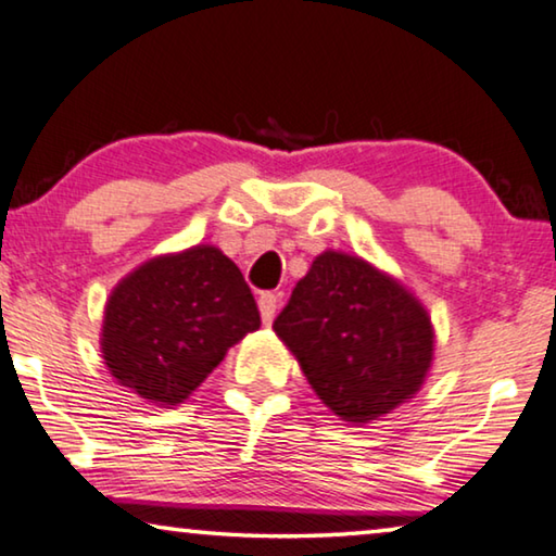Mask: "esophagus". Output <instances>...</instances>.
<instances>
[{"label":"esophagus","instance_id":"1","mask_svg":"<svg viewBox=\"0 0 556 556\" xmlns=\"http://www.w3.org/2000/svg\"><path fill=\"white\" fill-rule=\"evenodd\" d=\"M257 304H260L262 321L271 324V319H275V314H277V306H279V296L275 292H264V294H260Z\"/></svg>","mask_w":556,"mask_h":556}]
</instances>
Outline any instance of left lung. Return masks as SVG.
I'll use <instances>...</instances> for the list:
<instances>
[{
	"instance_id": "1",
	"label": "left lung",
	"mask_w": 556,
	"mask_h": 556,
	"mask_svg": "<svg viewBox=\"0 0 556 556\" xmlns=\"http://www.w3.org/2000/svg\"><path fill=\"white\" fill-rule=\"evenodd\" d=\"M316 395L349 422H368L420 389L433 326L418 299L371 264L324 252L275 319Z\"/></svg>"
}]
</instances>
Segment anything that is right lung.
<instances>
[{
    "label": "right lung",
    "mask_w": 556,
    "mask_h": 556,
    "mask_svg": "<svg viewBox=\"0 0 556 556\" xmlns=\"http://www.w3.org/2000/svg\"><path fill=\"white\" fill-rule=\"evenodd\" d=\"M254 329L260 309L242 271L215 247L200 244L146 262L113 289L101 349L123 386L175 405Z\"/></svg>",
    "instance_id": "obj_1"
}]
</instances>
